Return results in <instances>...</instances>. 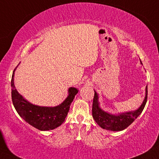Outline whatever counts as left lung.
<instances>
[{
  "label": "left lung",
  "mask_w": 159,
  "mask_h": 159,
  "mask_svg": "<svg viewBox=\"0 0 159 159\" xmlns=\"http://www.w3.org/2000/svg\"><path fill=\"white\" fill-rule=\"evenodd\" d=\"M142 63V61H140ZM148 99V86H146L145 97L143 103L138 109L135 111L124 112L118 114H111L104 111L99 106L98 94L94 91V96L92 103V116L98 125L103 129L113 131H120L128 128L143 111Z\"/></svg>",
  "instance_id": "obj_1"
}]
</instances>
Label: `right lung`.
<instances>
[{
    "label": "right lung",
    "mask_w": 159,
    "mask_h": 159,
    "mask_svg": "<svg viewBox=\"0 0 159 159\" xmlns=\"http://www.w3.org/2000/svg\"><path fill=\"white\" fill-rule=\"evenodd\" d=\"M17 68V67H16ZM16 68L14 70L11 81V99L16 111L26 122L38 130H49L56 128L65 122L70 110V106L78 93L76 88L70 87L68 89L67 98L63 103L54 107L34 105L18 93L14 84V76Z\"/></svg>",
    "instance_id": "add662e5"
}]
</instances>
